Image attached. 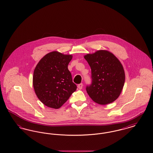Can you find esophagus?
Returning <instances> with one entry per match:
<instances>
[{
  "instance_id": "obj_1",
  "label": "esophagus",
  "mask_w": 153,
  "mask_h": 153,
  "mask_svg": "<svg viewBox=\"0 0 153 153\" xmlns=\"http://www.w3.org/2000/svg\"><path fill=\"white\" fill-rule=\"evenodd\" d=\"M82 87H83V85H82V83H81V84H79V85H77V87H78V88H79V89H81L82 88Z\"/></svg>"
}]
</instances>
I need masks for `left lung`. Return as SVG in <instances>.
Here are the masks:
<instances>
[{
    "label": "left lung",
    "mask_w": 153,
    "mask_h": 153,
    "mask_svg": "<svg viewBox=\"0 0 153 153\" xmlns=\"http://www.w3.org/2000/svg\"><path fill=\"white\" fill-rule=\"evenodd\" d=\"M84 57L91 69L92 84L86 88L89 97L101 105L116 100L125 82V73L120 61L105 50L87 54Z\"/></svg>",
    "instance_id": "obj_1"
}]
</instances>
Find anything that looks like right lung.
Segmentation results:
<instances>
[{
	"label": "right lung",
	"instance_id": "add662e5",
	"mask_svg": "<svg viewBox=\"0 0 153 153\" xmlns=\"http://www.w3.org/2000/svg\"><path fill=\"white\" fill-rule=\"evenodd\" d=\"M72 54L50 52L41 58L34 71L33 84L39 100L51 108H59L76 90L68 65Z\"/></svg>",
	"mask_w": 153,
	"mask_h": 153
}]
</instances>
